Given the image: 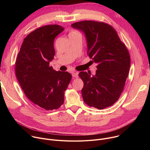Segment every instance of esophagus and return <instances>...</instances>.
<instances>
[{
  "label": "esophagus",
  "instance_id": "esophagus-1",
  "mask_svg": "<svg viewBox=\"0 0 150 150\" xmlns=\"http://www.w3.org/2000/svg\"><path fill=\"white\" fill-rule=\"evenodd\" d=\"M72 76L74 77V78H78V72H73L72 74Z\"/></svg>",
  "mask_w": 150,
  "mask_h": 150
}]
</instances>
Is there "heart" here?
Here are the masks:
<instances>
[{"label": "heart", "mask_w": 150, "mask_h": 150, "mask_svg": "<svg viewBox=\"0 0 150 150\" xmlns=\"http://www.w3.org/2000/svg\"><path fill=\"white\" fill-rule=\"evenodd\" d=\"M74 32H75V31H72V33H74Z\"/></svg>", "instance_id": "obj_1"}]
</instances>
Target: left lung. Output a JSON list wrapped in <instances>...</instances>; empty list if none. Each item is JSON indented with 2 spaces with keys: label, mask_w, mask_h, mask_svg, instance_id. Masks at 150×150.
<instances>
[{
  "label": "left lung",
  "mask_w": 150,
  "mask_h": 150,
  "mask_svg": "<svg viewBox=\"0 0 150 150\" xmlns=\"http://www.w3.org/2000/svg\"><path fill=\"white\" fill-rule=\"evenodd\" d=\"M71 27L83 33L87 54L97 65L95 75L87 72L79 74L83 82L81 93L84 102L98 109L112 105L123 91L129 74V52L116 30L108 24L83 21Z\"/></svg>",
  "instance_id": "8db88e82"
}]
</instances>
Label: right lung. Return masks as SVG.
I'll list each match as a JSON object with an SVG mask.
<instances>
[{"label":"right lung","instance_id":"right-lung-1","mask_svg":"<svg viewBox=\"0 0 150 150\" xmlns=\"http://www.w3.org/2000/svg\"><path fill=\"white\" fill-rule=\"evenodd\" d=\"M64 30L58 25L40 27L24 39L15 62V74L27 97L47 110L63 104L72 76L49 66L54 59L55 37Z\"/></svg>","mask_w":150,"mask_h":150}]
</instances>
